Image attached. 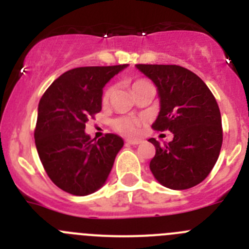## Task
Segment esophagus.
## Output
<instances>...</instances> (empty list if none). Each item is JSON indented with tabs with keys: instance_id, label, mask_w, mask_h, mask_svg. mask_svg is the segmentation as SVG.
I'll list each match as a JSON object with an SVG mask.
<instances>
[{
	"instance_id": "obj_1",
	"label": "esophagus",
	"mask_w": 249,
	"mask_h": 249,
	"mask_svg": "<svg viewBox=\"0 0 249 249\" xmlns=\"http://www.w3.org/2000/svg\"><path fill=\"white\" fill-rule=\"evenodd\" d=\"M127 144H132V146H136V144H140L141 141L138 140H126Z\"/></svg>"
}]
</instances>
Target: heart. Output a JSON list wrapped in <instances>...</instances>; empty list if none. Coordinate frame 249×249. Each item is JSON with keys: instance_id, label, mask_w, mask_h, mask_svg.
I'll use <instances>...</instances> for the list:
<instances>
[{"instance_id": "heart-1", "label": "heart", "mask_w": 249, "mask_h": 249, "mask_svg": "<svg viewBox=\"0 0 249 249\" xmlns=\"http://www.w3.org/2000/svg\"><path fill=\"white\" fill-rule=\"evenodd\" d=\"M149 82H147L146 80H137L133 85H132V89L133 92L136 89H138L140 87L144 85H148ZM114 89L113 86H109L107 89H105L102 96V101L103 102H108L111 100L112 94H113ZM141 120H137V118L133 117H127V116H122V117H118L112 122V127L114 128V131H117L118 133L124 136H128V137H135V136L138 135V132H140V127H141Z\"/></svg>"}]
</instances>
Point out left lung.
Listing matches in <instances>:
<instances>
[{"instance_id": "obj_1", "label": "left lung", "mask_w": 249, "mask_h": 249, "mask_svg": "<svg viewBox=\"0 0 249 249\" xmlns=\"http://www.w3.org/2000/svg\"><path fill=\"white\" fill-rule=\"evenodd\" d=\"M157 86L160 111L155 131H171L173 141L149 142L156 155L149 168L160 184L187 190L210 175L221 152L223 131L219 107L206 83L192 71L177 65H137Z\"/></svg>"}]
</instances>
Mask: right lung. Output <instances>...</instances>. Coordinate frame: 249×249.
Instances as JSON below:
<instances>
[{
    "label": "right lung",
    "instance_id": "obj_1",
    "mask_svg": "<svg viewBox=\"0 0 249 249\" xmlns=\"http://www.w3.org/2000/svg\"><path fill=\"white\" fill-rule=\"evenodd\" d=\"M127 65L70 70L46 89L38 103L35 143L46 173L58 188L87 196L105 184L123 140L85 133L87 121L102 109L103 87Z\"/></svg>",
    "mask_w": 249,
    "mask_h": 249
}]
</instances>
